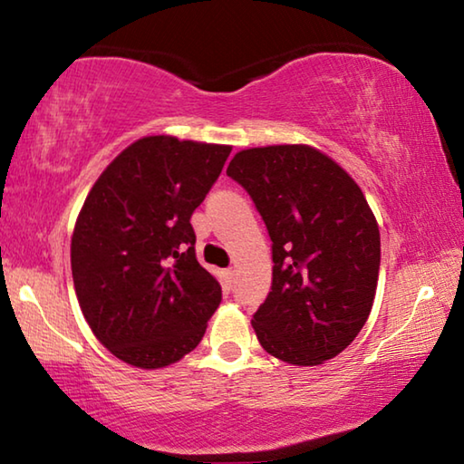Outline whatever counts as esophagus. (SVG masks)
Listing matches in <instances>:
<instances>
[{
	"label": "esophagus",
	"mask_w": 464,
	"mask_h": 464,
	"mask_svg": "<svg viewBox=\"0 0 464 464\" xmlns=\"http://www.w3.org/2000/svg\"><path fill=\"white\" fill-rule=\"evenodd\" d=\"M223 276H225V286H227V288H231V286H233V276H235V270H233V268H227V270L223 272Z\"/></svg>",
	"instance_id": "34e87169"
}]
</instances>
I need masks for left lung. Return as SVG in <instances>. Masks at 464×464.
<instances>
[{
    "label": "left lung",
    "instance_id": "8db88e82",
    "mask_svg": "<svg viewBox=\"0 0 464 464\" xmlns=\"http://www.w3.org/2000/svg\"><path fill=\"white\" fill-rule=\"evenodd\" d=\"M227 176L246 188L272 239V290L251 325L282 362L317 366L371 315L381 233L360 186L309 145L243 149Z\"/></svg>",
    "mask_w": 464,
    "mask_h": 464
}]
</instances>
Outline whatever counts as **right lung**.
<instances>
[{
  "label": "right lung",
  "mask_w": 464,
  "mask_h": 464,
  "mask_svg": "<svg viewBox=\"0 0 464 464\" xmlns=\"http://www.w3.org/2000/svg\"><path fill=\"white\" fill-rule=\"evenodd\" d=\"M229 145L143 137L114 157L72 237L75 295L100 343L130 366L163 368L200 343L221 285L196 260L190 217Z\"/></svg>",
  "instance_id": "right-lung-1"
}]
</instances>
